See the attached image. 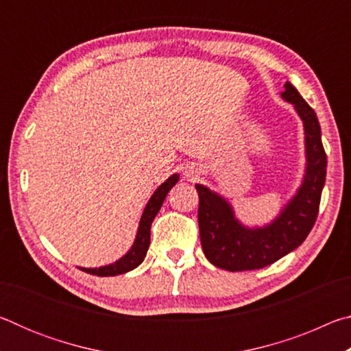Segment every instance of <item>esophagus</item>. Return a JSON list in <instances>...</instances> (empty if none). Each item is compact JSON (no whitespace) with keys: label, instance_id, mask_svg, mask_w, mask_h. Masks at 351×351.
<instances>
[{"label":"esophagus","instance_id":"esophagus-1","mask_svg":"<svg viewBox=\"0 0 351 351\" xmlns=\"http://www.w3.org/2000/svg\"><path fill=\"white\" fill-rule=\"evenodd\" d=\"M184 175H186L187 178H193V175H195L193 167H192V169H189V170H186V171H184Z\"/></svg>","mask_w":351,"mask_h":351}]
</instances>
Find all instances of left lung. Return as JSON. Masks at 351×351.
Here are the masks:
<instances>
[{"label":"left lung","mask_w":351,"mask_h":351,"mask_svg":"<svg viewBox=\"0 0 351 351\" xmlns=\"http://www.w3.org/2000/svg\"><path fill=\"white\" fill-rule=\"evenodd\" d=\"M282 97L294 105L304 121L305 180L276 221L261 229L241 226L228 201L197 184L201 246L207 260L217 268L232 272L265 268L299 247L316 223L326 175V154L320 138V125L316 112L291 83L287 82Z\"/></svg>","instance_id":"obj_1"}]
</instances>
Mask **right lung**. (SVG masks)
Returning <instances> with one entry per match:
<instances>
[{
    "label": "right lung",
    "instance_id": "1",
    "mask_svg": "<svg viewBox=\"0 0 351 351\" xmlns=\"http://www.w3.org/2000/svg\"><path fill=\"white\" fill-rule=\"evenodd\" d=\"M180 180V175H173L170 176L167 181L161 184L156 189V192L153 193V197L148 201V204L145 206L144 213H142L141 223H139V229H138V235H136L134 245L130 251L123 255L121 260H117L116 263L108 265V266H102V268H94V269H88V268H80L82 271L88 272V274L93 276H99V277H108V276H119V274H125V272L132 271L144 261L148 246H150V228L154 217L158 215L159 209L164 203L165 197H167L169 190L175 186V184Z\"/></svg>",
    "mask_w": 351,
    "mask_h": 351
}]
</instances>
